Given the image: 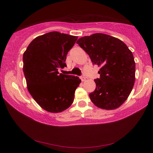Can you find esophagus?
Wrapping results in <instances>:
<instances>
[{
  "label": "esophagus",
  "mask_w": 153,
  "mask_h": 153,
  "mask_svg": "<svg viewBox=\"0 0 153 153\" xmlns=\"http://www.w3.org/2000/svg\"><path fill=\"white\" fill-rule=\"evenodd\" d=\"M81 81H85V77L81 76Z\"/></svg>",
  "instance_id": "obj_1"
}]
</instances>
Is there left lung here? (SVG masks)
<instances>
[{
	"label": "left lung",
	"mask_w": 153,
	"mask_h": 153,
	"mask_svg": "<svg viewBox=\"0 0 153 153\" xmlns=\"http://www.w3.org/2000/svg\"><path fill=\"white\" fill-rule=\"evenodd\" d=\"M76 43L88 54L94 65L100 67L96 88L89 94L96 106L113 110L125 102L135 81V62L132 52L116 37L95 33L79 38Z\"/></svg>",
	"instance_id": "left-lung-1"
}]
</instances>
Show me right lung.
Wrapping results in <instances>:
<instances>
[{
	"label": "right lung",
	"mask_w": 153,
	"mask_h": 153,
	"mask_svg": "<svg viewBox=\"0 0 153 153\" xmlns=\"http://www.w3.org/2000/svg\"><path fill=\"white\" fill-rule=\"evenodd\" d=\"M76 39V36L56 31L47 33L35 37L23 55V71L28 91L48 112L63 111L74 102L81 79L59 74L58 70L67 66V54Z\"/></svg>",
	"instance_id": "add662e5"
}]
</instances>
